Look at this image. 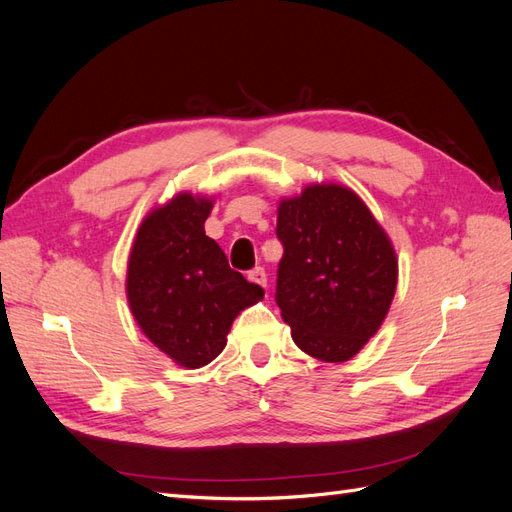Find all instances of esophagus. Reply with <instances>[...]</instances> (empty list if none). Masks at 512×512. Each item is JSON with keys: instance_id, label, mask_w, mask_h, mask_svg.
<instances>
[{"instance_id": "1", "label": "esophagus", "mask_w": 512, "mask_h": 512, "mask_svg": "<svg viewBox=\"0 0 512 512\" xmlns=\"http://www.w3.org/2000/svg\"><path fill=\"white\" fill-rule=\"evenodd\" d=\"M247 280L262 286V288H267V273H265V269H262V267H254L250 273H247Z\"/></svg>"}]
</instances>
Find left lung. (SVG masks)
Returning <instances> with one entry per match:
<instances>
[{
    "label": "left lung",
    "mask_w": 512,
    "mask_h": 512,
    "mask_svg": "<svg viewBox=\"0 0 512 512\" xmlns=\"http://www.w3.org/2000/svg\"><path fill=\"white\" fill-rule=\"evenodd\" d=\"M275 235L284 247L275 303L303 352L342 363L389 312L397 258L363 200L342 185H309L282 200Z\"/></svg>",
    "instance_id": "1"
}]
</instances>
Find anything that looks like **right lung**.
<instances>
[{
  "label": "right lung",
  "mask_w": 512,
  "mask_h": 512,
  "mask_svg": "<svg viewBox=\"0 0 512 512\" xmlns=\"http://www.w3.org/2000/svg\"><path fill=\"white\" fill-rule=\"evenodd\" d=\"M211 207L207 198L179 194L149 213L128 262L126 290L138 327L188 369L211 363L235 316L265 297L205 235Z\"/></svg>",
  "instance_id": "add662e5"
}]
</instances>
